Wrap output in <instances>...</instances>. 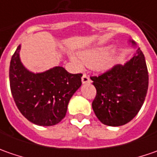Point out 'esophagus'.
<instances>
[{
	"label": "esophagus",
	"instance_id": "1",
	"mask_svg": "<svg viewBox=\"0 0 157 157\" xmlns=\"http://www.w3.org/2000/svg\"><path fill=\"white\" fill-rule=\"evenodd\" d=\"M90 82H91L90 78L86 74H84V75L82 76V83L83 84H87V83H90Z\"/></svg>",
	"mask_w": 157,
	"mask_h": 157
}]
</instances>
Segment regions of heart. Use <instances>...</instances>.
<instances>
[{
    "instance_id": "heart-1",
    "label": "heart",
    "mask_w": 157,
    "mask_h": 157,
    "mask_svg": "<svg viewBox=\"0 0 157 157\" xmlns=\"http://www.w3.org/2000/svg\"><path fill=\"white\" fill-rule=\"evenodd\" d=\"M113 52V48L111 46L100 47L84 51L79 53L78 57L71 56V61L74 63L78 69H82L85 65L95 67L100 71H107L114 65L113 58L111 55Z\"/></svg>"
}]
</instances>
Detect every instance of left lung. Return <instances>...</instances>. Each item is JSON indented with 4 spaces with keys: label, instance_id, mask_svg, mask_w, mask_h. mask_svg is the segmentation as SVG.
Returning a JSON list of instances; mask_svg holds the SVG:
<instances>
[{
    "label": "left lung",
    "instance_id": "1",
    "mask_svg": "<svg viewBox=\"0 0 157 157\" xmlns=\"http://www.w3.org/2000/svg\"><path fill=\"white\" fill-rule=\"evenodd\" d=\"M129 42L137 47L133 40ZM91 79L97 91L92 105L100 122L112 127L125 125L136 117L147 95L148 73L144 55L137 47L124 64Z\"/></svg>",
    "mask_w": 157,
    "mask_h": 157
}]
</instances>
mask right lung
<instances>
[{"label": "right lung", "mask_w": 157, "mask_h": 157, "mask_svg": "<svg viewBox=\"0 0 157 157\" xmlns=\"http://www.w3.org/2000/svg\"><path fill=\"white\" fill-rule=\"evenodd\" d=\"M21 45L12 56L9 83L15 105L30 122L53 126L63 120L69 101L81 86L82 74H71L62 66L32 72L22 64Z\"/></svg>", "instance_id": "right-lung-1"}]
</instances>
